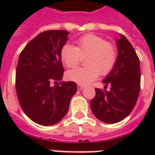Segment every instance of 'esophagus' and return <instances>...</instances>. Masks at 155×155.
<instances>
[{"label": "esophagus", "mask_w": 155, "mask_h": 155, "mask_svg": "<svg viewBox=\"0 0 155 155\" xmlns=\"http://www.w3.org/2000/svg\"><path fill=\"white\" fill-rule=\"evenodd\" d=\"M84 88V85H82V84H78L77 85V89H78V91H82L83 89Z\"/></svg>", "instance_id": "esophagus-1"}]
</instances>
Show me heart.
I'll use <instances>...</instances> for the list:
<instances>
[{
  "instance_id": "obj_1",
  "label": "heart",
  "mask_w": 155,
  "mask_h": 155,
  "mask_svg": "<svg viewBox=\"0 0 155 155\" xmlns=\"http://www.w3.org/2000/svg\"><path fill=\"white\" fill-rule=\"evenodd\" d=\"M81 56H85L86 66L69 71L66 78L80 84H87L102 75L109 74L116 62V51L113 45L94 34L82 35L76 41V46L65 44L61 48V57L68 68L76 66Z\"/></svg>"
}]
</instances>
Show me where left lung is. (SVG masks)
Segmentation results:
<instances>
[{
    "mask_svg": "<svg viewBox=\"0 0 155 155\" xmlns=\"http://www.w3.org/2000/svg\"><path fill=\"white\" fill-rule=\"evenodd\" d=\"M117 56L114 68L104 78V89H95L96 94L91 101L92 113L106 124L120 122L133 110L140 91V60L134 49L124 35L116 40Z\"/></svg>",
    "mask_w": 155,
    "mask_h": 155,
    "instance_id": "1",
    "label": "left lung"
}]
</instances>
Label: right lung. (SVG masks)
Returning <instances> with one entry per match:
<instances>
[{
	"mask_svg": "<svg viewBox=\"0 0 155 155\" xmlns=\"http://www.w3.org/2000/svg\"><path fill=\"white\" fill-rule=\"evenodd\" d=\"M70 32H41L20 54L15 74L19 103L25 114L41 125H53L67 114L71 98L77 91L73 81L64 82L61 51ZM53 81L60 84L51 87Z\"/></svg>",
	"mask_w": 155,
	"mask_h": 155,
	"instance_id": "obj_1",
	"label": "right lung"
}]
</instances>
